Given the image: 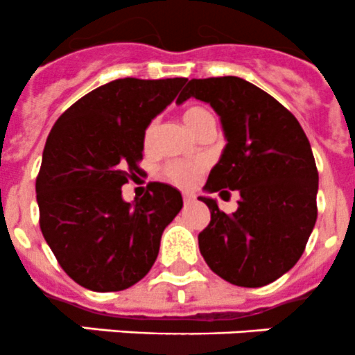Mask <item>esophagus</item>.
Instances as JSON below:
<instances>
[{
	"instance_id": "1",
	"label": "esophagus",
	"mask_w": 355,
	"mask_h": 355,
	"mask_svg": "<svg viewBox=\"0 0 355 355\" xmlns=\"http://www.w3.org/2000/svg\"><path fill=\"white\" fill-rule=\"evenodd\" d=\"M193 200H195V195H193V193H182V202L189 203L193 202Z\"/></svg>"
}]
</instances>
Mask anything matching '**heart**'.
<instances>
[{
  "label": "heart",
  "mask_w": 355,
  "mask_h": 355,
  "mask_svg": "<svg viewBox=\"0 0 355 355\" xmlns=\"http://www.w3.org/2000/svg\"><path fill=\"white\" fill-rule=\"evenodd\" d=\"M207 112L202 108H188V110L182 112V121H184L186 128L189 131H193L196 124H198L200 119L205 115ZM157 132V124L155 122H150L145 129V135H143V145L145 148H150L155 139ZM205 169V164L203 162H182V160H173V162H167L162 167V176L166 181L173 182V184L179 186V188H188L193 182L198 179L202 171Z\"/></svg>",
  "instance_id": "b5f03b06"
}]
</instances>
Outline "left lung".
<instances>
[{
  "mask_svg": "<svg viewBox=\"0 0 355 355\" xmlns=\"http://www.w3.org/2000/svg\"><path fill=\"white\" fill-rule=\"evenodd\" d=\"M210 103L226 136V148L205 189L240 193L236 212L200 196L210 223L198 234L207 266L245 288L272 283L297 264L318 219V167L295 115L255 84L234 76L191 79L176 103Z\"/></svg>",
  "mask_w": 355,
  "mask_h": 355,
  "instance_id": "1",
  "label": "left lung"
}]
</instances>
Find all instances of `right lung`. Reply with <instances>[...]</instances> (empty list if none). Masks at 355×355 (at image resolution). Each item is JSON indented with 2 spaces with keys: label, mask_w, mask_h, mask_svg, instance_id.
I'll return each instance as SVG.
<instances>
[{
  "label": "right lung",
  "mask_w": 355,
  "mask_h": 355,
  "mask_svg": "<svg viewBox=\"0 0 355 355\" xmlns=\"http://www.w3.org/2000/svg\"><path fill=\"white\" fill-rule=\"evenodd\" d=\"M115 79L67 108L48 135L36 196L40 226L63 271L93 292H121L145 278L181 193L150 182L132 203L122 184L139 173L143 135L186 84Z\"/></svg>",
  "instance_id": "1"
}]
</instances>
